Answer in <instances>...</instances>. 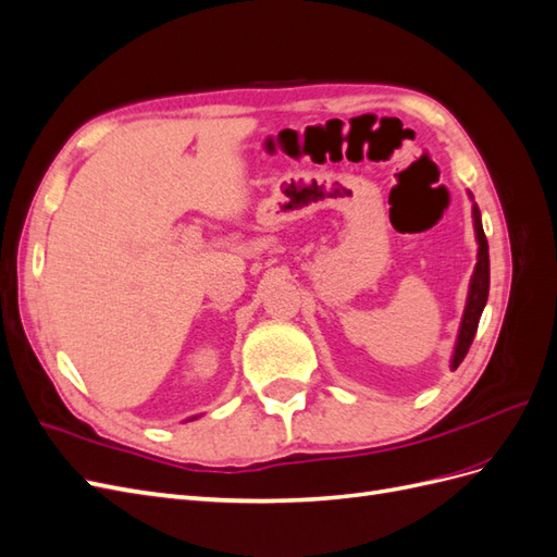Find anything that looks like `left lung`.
Masks as SVG:
<instances>
[{"mask_svg":"<svg viewBox=\"0 0 557 557\" xmlns=\"http://www.w3.org/2000/svg\"><path fill=\"white\" fill-rule=\"evenodd\" d=\"M471 197V193H469ZM474 199V197H471ZM471 218H474V232H476V244H479V252H476V267L474 274L469 278V293H467V301H465V313L460 320V330H458V339H455V348H453V358H450V369L460 367V362L465 360L467 350L474 342V334L479 327L481 313L485 309L487 301V290H491V256H487V239L483 234V225H481V211L474 205L471 207Z\"/></svg>","mask_w":557,"mask_h":557,"instance_id":"left-lung-1","label":"left lung"}]
</instances>
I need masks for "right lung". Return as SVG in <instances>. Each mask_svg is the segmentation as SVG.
Masks as SVG:
<instances>
[{"mask_svg":"<svg viewBox=\"0 0 557 557\" xmlns=\"http://www.w3.org/2000/svg\"><path fill=\"white\" fill-rule=\"evenodd\" d=\"M190 420H193V418H190Z\"/></svg>","mask_w":557,"mask_h":557,"instance_id":"obj_1","label":"right lung"}]
</instances>
